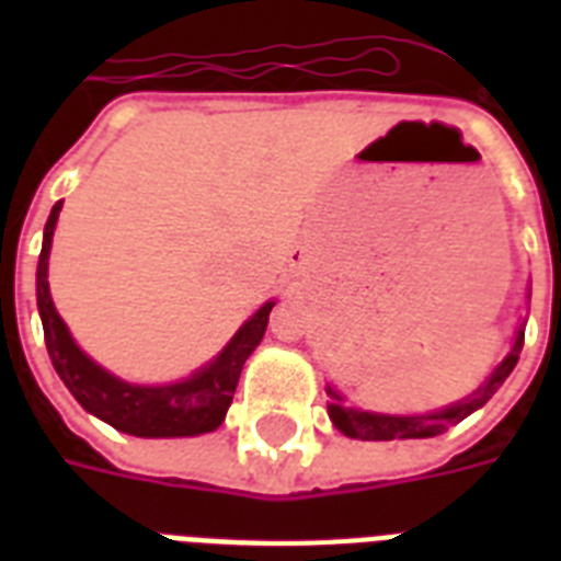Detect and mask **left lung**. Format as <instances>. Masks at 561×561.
I'll list each match as a JSON object with an SVG mask.
<instances>
[{
  "mask_svg": "<svg viewBox=\"0 0 561 561\" xmlns=\"http://www.w3.org/2000/svg\"><path fill=\"white\" fill-rule=\"evenodd\" d=\"M530 299V294H527ZM524 325H527V317H524L518 329L513 334V343H510V352L506 358L497 364L489 378L480 383L478 390H471L466 399L454 401V404H445L439 410H431V413H413V416H399V413H375V410H360L350 408L343 392H337L332 383H325V392H329V419L334 422V427L341 431L343 436H352V439H427V436H436L448 431L451 425L462 422L466 416H471L474 410H480L492 396L497 392V387L510 378V373L518 364V355L524 350Z\"/></svg>",
  "mask_w": 561,
  "mask_h": 561,
  "instance_id": "obj_1",
  "label": "left lung"
}]
</instances>
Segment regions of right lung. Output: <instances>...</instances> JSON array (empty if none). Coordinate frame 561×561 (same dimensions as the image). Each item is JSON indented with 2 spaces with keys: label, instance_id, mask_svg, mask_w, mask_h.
<instances>
[{
  "label": "right lung",
  "instance_id": "obj_1",
  "mask_svg": "<svg viewBox=\"0 0 561 561\" xmlns=\"http://www.w3.org/2000/svg\"><path fill=\"white\" fill-rule=\"evenodd\" d=\"M64 209V201L51 206V215L43 229V250L37 262V311L46 334V350L51 367L72 392L78 404L87 413L99 416L122 434L145 436V439H165V436H201L209 434L227 419L232 404V392L238 387V375L244 369V360L262 343L267 317H271L276 299H267L255 314L244 320L224 350L194 369L188 378L171 383H130L118 375L99 367L87 352L75 343L72 332L66 329L64 317L57 314L48 290V253L55 238L57 215Z\"/></svg>",
  "mask_w": 561,
  "mask_h": 561
}]
</instances>
